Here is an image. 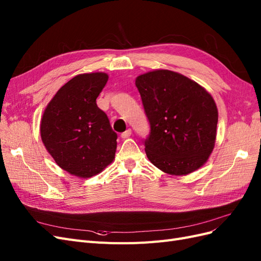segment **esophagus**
<instances>
[{"instance_id":"1","label":"esophagus","mask_w":261,"mask_h":261,"mask_svg":"<svg viewBox=\"0 0 261 261\" xmlns=\"http://www.w3.org/2000/svg\"><path fill=\"white\" fill-rule=\"evenodd\" d=\"M130 135H132V129H127V130H125L124 133H122L121 137H122L123 139H126V138L130 137Z\"/></svg>"}]
</instances>
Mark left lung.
I'll use <instances>...</instances> for the list:
<instances>
[{"instance_id":"obj_1","label":"left lung","mask_w":261,"mask_h":261,"mask_svg":"<svg viewBox=\"0 0 261 261\" xmlns=\"http://www.w3.org/2000/svg\"><path fill=\"white\" fill-rule=\"evenodd\" d=\"M135 84L151 128L145 140L149 161L176 176L201 168L217 138L218 109L211 94L169 69L141 74Z\"/></svg>"}]
</instances>
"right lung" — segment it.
I'll return each instance as SVG.
<instances>
[{"label": "right lung", "mask_w": 261, "mask_h": 261, "mask_svg": "<svg viewBox=\"0 0 261 261\" xmlns=\"http://www.w3.org/2000/svg\"><path fill=\"white\" fill-rule=\"evenodd\" d=\"M108 80L102 72L75 76L54 94L41 117L45 149L77 177L99 174L115 158L117 135L96 102Z\"/></svg>", "instance_id": "right-lung-1"}]
</instances>
